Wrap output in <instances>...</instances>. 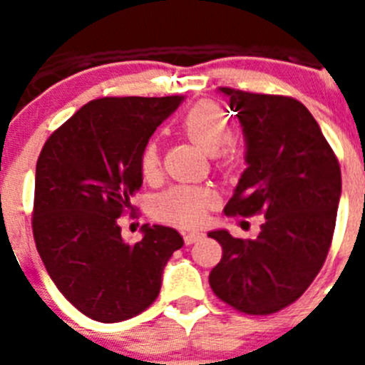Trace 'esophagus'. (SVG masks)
<instances>
[{"mask_svg": "<svg viewBox=\"0 0 365 365\" xmlns=\"http://www.w3.org/2000/svg\"><path fill=\"white\" fill-rule=\"evenodd\" d=\"M202 237H205V232H201V230H188V232H185V241L188 245L197 243V241H201Z\"/></svg>", "mask_w": 365, "mask_h": 365, "instance_id": "obj_1", "label": "esophagus"}]
</instances>
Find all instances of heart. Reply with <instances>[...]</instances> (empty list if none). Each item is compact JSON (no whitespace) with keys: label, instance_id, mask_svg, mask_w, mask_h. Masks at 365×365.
Segmentation results:
<instances>
[{"label":"heart","instance_id":"1","mask_svg":"<svg viewBox=\"0 0 365 365\" xmlns=\"http://www.w3.org/2000/svg\"><path fill=\"white\" fill-rule=\"evenodd\" d=\"M182 131L202 151L215 155L230 137V124L219 106L212 104V102H199L182 118ZM140 166H143V173L146 177L157 172V168H159L157 144H146ZM210 201L212 193L208 190L195 188V186H173L157 197L155 214L164 221L192 227V225L202 221Z\"/></svg>","mask_w":365,"mask_h":365}]
</instances>
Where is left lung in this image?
I'll return each mask as SVG.
<instances>
[{
    "mask_svg": "<svg viewBox=\"0 0 365 365\" xmlns=\"http://www.w3.org/2000/svg\"><path fill=\"white\" fill-rule=\"evenodd\" d=\"M245 137V163L227 214H265L252 240L208 232L222 247L215 296L247 314H270L307 291L327 257L341 195L340 164L309 109L294 98L219 87Z\"/></svg>",
    "mask_w": 365,
    "mask_h": 365,
    "instance_id": "8db88e82",
    "label": "left lung"
}]
</instances>
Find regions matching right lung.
I'll use <instances>...</instances> for the list:
<instances>
[{
    "mask_svg": "<svg viewBox=\"0 0 365 365\" xmlns=\"http://www.w3.org/2000/svg\"><path fill=\"white\" fill-rule=\"evenodd\" d=\"M185 96L93 100L58 128L36 164L32 232L51 279L91 320L115 324L150 307L164 267L185 241L144 225L125 243L118 217L143 186L148 140Z\"/></svg>",
    "mask_w": 365,
    "mask_h": 365,
    "instance_id": "right-lung-1",
    "label": "right lung"
}]
</instances>
